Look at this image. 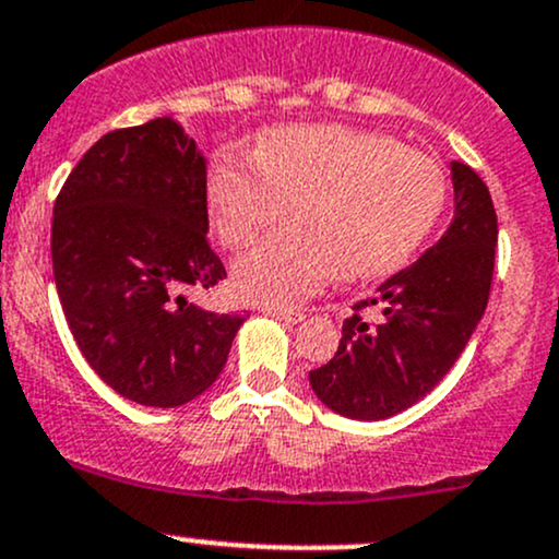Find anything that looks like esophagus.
<instances>
[{"label": "esophagus", "mask_w": 559, "mask_h": 559, "mask_svg": "<svg viewBox=\"0 0 559 559\" xmlns=\"http://www.w3.org/2000/svg\"><path fill=\"white\" fill-rule=\"evenodd\" d=\"M262 312H265V316H273V318H278V321H286V323H299L305 318V312L302 310H286V308H262Z\"/></svg>", "instance_id": "1"}]
</instances>
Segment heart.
I'll return each instance as SVG.
<instances>
[{
    "instance_id": "1",
    "label": "heart",
    "mask_w": 559,
    "mask_h": 559,
    "mask_svg": "<svg viewBox=\"0 0 559 559\" xmlns=\"http://www.w3.org/2000/svg\"><path fill=\"white\" fill-rule=\"evenodd\" d=\"M449 199L445 171L395 138L347 127H275L254 158L219 153L206 177L212 228L243 249L292 206V230L257 243L233 267L236 289L294 305L334 275L371 281L421 247Z\"/></svg>"
}]
</instances>
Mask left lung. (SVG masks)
<instances>
[{
  "label": "left lung",
  "mask_w": 559,
  "mask_h": 559,
  "mask_svg": "<svg viewBox=\"0 0 559 559\" xmlns=\"http://www.w3.org/2000/svg\"><path fill=\"white\" fill-rule=\"evenodd\" d=\"M453 223L414 265L395 273L342 323L334 358L310 371V388L347 419L377 421L419 403L451 371L486 312L496 223L488 186L451 164ZM373 307L377 322L359 312Z\"/></svg>",
  "instance_id": "1"
}]
</instances>
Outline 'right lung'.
<instances>
[{
	"label": "right lung",
	"mask_w": 559,
	"mask_h": 559,
	"mask_svg": "<svg viewBox=\"0 0 559 559\" xmlns=\"http://www.w3.org/2000/svg\"><path fill=\"white\" fill-rule=\"evenodd\" d=\"M206 230V162L169 116L103 134L55 199L66 321L84 360L127 401L175 408L199 397L247 321L182 297L225 278Z\"/></svg>",
	"instance_id": "add662e5"
}]
</instances>
